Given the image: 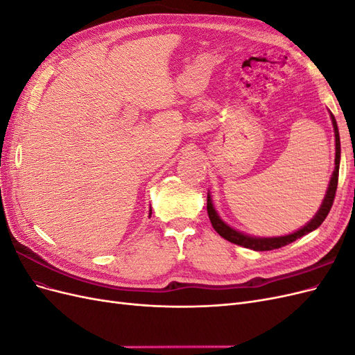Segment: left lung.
Masks as SVG:
<instances>
[{
  "mask_svg": "<svg viewBox=\"0 0 355 355\" xmlns=\"http://www.w3.org/2000/svg\"><path fill=\"white\" fill-rule=\"evenodd\" d=\"M331 116V123H333V128H335V139H336V158H335V171H333L330 184L326 192V197L323 200V204H321L320 210L317 211L315 216L311 219V222H308L304 228H300L299 231L284 235V237H272V239H257V237H250V235H245L243 232H239L232 230L231 227H228L219 216L216 210L213 209L211 204V198L207 194V213L209 218L211 222V227L214 228L222 239L228 240L230 243H234L241 247H247V249L252 250H257V252H265V250H274V249H280V247L293 243L295 240L304 237L305 234L317 230L323 220L327 218V214L333 206V200H335L336 196V188H338V179H339V161H340V141H339V132H338V124L335 116Z\"/></svg>",
  "mask_w": 355,
  "mask_h": 355,
  "instance_id": "left-lung-1",
  "label": "left lung"
}]
</instances>
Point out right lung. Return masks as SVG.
Wrapping results in <instances>:
<instances>
[{
  "label": "right lung",
  "instance_id": "right-lung-1",
  "mask_svg": "<svg viewBox=\"0 0 355 355\" xmlns=\"http://www.w3.org/2000/svg\"><path fill=\"white\" fill-rule=\"evenodd\" d=\"M149 214H151V210H149Z\"/></svg>",
  "mask_w": 355,
  "mask_h": 355
}]
</instances>
